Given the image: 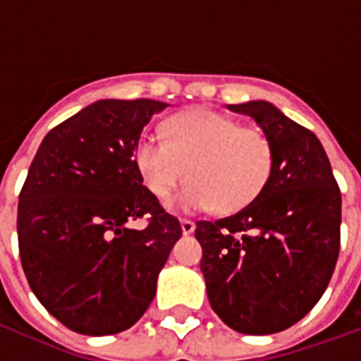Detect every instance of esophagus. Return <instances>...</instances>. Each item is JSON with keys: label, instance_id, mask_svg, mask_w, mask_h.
Returning <instances> with one entry per match:
<instances>
[{"label": "esophagus", "instance_id": "esophagus-1", "mask_svg": "<svg viewBox=\"0 0 361 361\" xmlns=\"http://www.w3.org/2000/svg\"><path fill=\"white\" fill-rule=\"evenodd\" d=\"M181 232H183L185 235L193 234V232H195V222H193V220H188V219L181 220Z\"/></svg>", "mask_w": 361, "mask_h": 361}]
</instances>
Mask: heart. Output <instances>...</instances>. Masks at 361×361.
Wrapping results in <instances>:
<instances>
[{
	"label": "heart",
	"mask_w": 361,
	"mask_h": 361,
	"mask_svg": "<svg viewBox=\"0 0 361 361\" xmlns=\"http://www.w3.org/2000/svg\"><path fill=\"white\" fill-rule=\"evenodd\" d=\"M166 139L142 135L133 158L145 188L168 201L188 172L185 209L235 212L255 201L272 172V145L261 129L220 111L197 108L164 123Z\"/></svg>",
	"instance_id": "1"
}]
</instances>
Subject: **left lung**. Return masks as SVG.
<instances>
[{
  "mask_svg": "<svg viewBox=\"0 0 361 361\" xmlns=\"http://www.w3.org/2000/svg\"><path fill=\"white\" fill-rule=\"evenodd\" d=\"M272 145L265 189L226 219L199 220L207 295L243 334H272L305 317L329 286L341 251V189L323 145L271 102L230 104Z\"/></svg>",
  "mask_w": 361,
  "mask_h": 361,
  "instance_id": "1",
  "label": "left lung"
}]
</instances>
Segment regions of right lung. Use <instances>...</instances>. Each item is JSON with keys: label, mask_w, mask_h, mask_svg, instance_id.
Wrapping results in <instances>:
<instances>
[{"label": "right lung", "mask_w": 361, "mask_h": 361, "mask_svg": "<svg viewBox=\"0 0 361 361\" xmlns=\"http://www.w3.org/2000/svg\"><path fill=\"white\" fill-rule=\"evenodd\" d=\"M166 102L98 100L44 137L19 195L17 235L30 290L75 333L133 326L157 294L181 226L142 185L133 149ZM147 216V228H126Z\"/></svg>", "instance_id": "add662e5"}]
</instances>
